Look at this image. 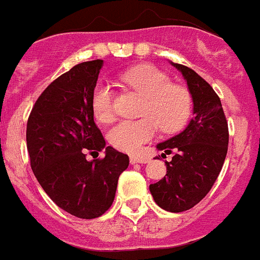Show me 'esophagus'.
Here are the masks:
<instances>
[{"mask_svg":"<svg viewBox=\"0 0 260 260\" xmlns=\"http://www.w3.org/2000/svg\"><path fill=\"white\" fill-rule=\"evenodd\" d=\"M147 161H148V157H146V156H130L132 164H146Z\"/></svg>","mask_w":260,"mask_h":260,"instance_id":"obj_1","label":"esophagus"}]
</instances>
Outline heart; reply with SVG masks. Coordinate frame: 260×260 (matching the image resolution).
<instances>
[{
    "label": "heart",
    "instance_id": "heart-1",
    "mask_svg": "<svg viewBox=\"0 0 260 260\" xmlns=\"http://www.w3.org/2000/svg\"><path fill=\"white\" fill-rule=\"evenodd\" d=\"M122 80L144 98L138 121H121L109 130L108 141L114 148L135 152L142 144L151 141L158 128L172 134L185 126L192 108L191 93L182 84L172 83L171 77L153 66L143 65L130 69ZM95 118L100 122L113 119V91L107 82L93 88L91 99Z\"/></svg>",
    "mask_w": 260,
    "mask_h": 260
}]
</instances>
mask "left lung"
I'll use <instances>...</instances> for the list:
<instances>
[{
  "label": "left lung",
  "instance_id": "1",
  "mask_svg": "<svg viewBox=\"0 0 260 260\" xmlns=\"http://www.w3.org/2000/svg\"><path fill=\"white\" fill-rule=\"evenodd\" d=\"M173 65L187 82L194 117L182 133L157 144L158 150L173 157L165 162L164 178L150 185V190L165 211L182 212L198 204L212 189L228 152L229 130L220 98L212 87L192 69Z\"/></svg>",
  "mask_w": 260,
  "mask_h": 260
}]
</instances>
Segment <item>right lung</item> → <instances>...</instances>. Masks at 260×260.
Returning a JSON list of instances; mask_svg holds the SVG:
<instances>
[{"mask_svg": "<svg viewBox=\"0 0 260 260\" xmlns=\"http://www.w3.org/2000/svg\"><path fill=\"white\" fill-rule=\"evenodd\" d=\"M103 59L78 63L43 91L27 121V150L32 172L54 203L79 219L107 212L128 156L113 147L99 152L105 139L91 105ZM96 153L92 162L86 152Z\"/></svg>", "mask_w": 260, "mask_h": 260, "instance_id": "right-lung-1", "label": "right lung"}]
</instances>
